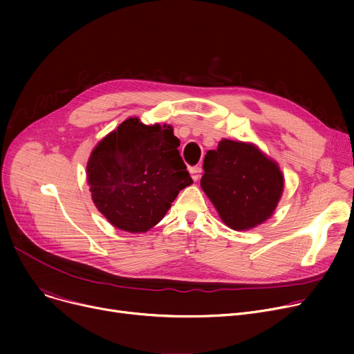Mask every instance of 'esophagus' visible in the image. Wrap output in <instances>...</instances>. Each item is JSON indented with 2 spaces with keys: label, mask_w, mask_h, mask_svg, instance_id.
I'll return each instance as SVG.
<instances>
[{
  "label": "esophagus",
  "mask_w": 354,
  "mask_h": 354,
  "mask_svg": "<svg viewBox=\"0 0 354 354\" xmlns=\"http://www.w3.org/2000/svg\"><path fill=\"white\" fill-rule=\"evenodd\" d=\"M201 174H202V167L201 166H195L191 169V175H192V179L194 180H198L201 178Z\"/></svg>",
  "instance_id": "1"
}]
</instances>
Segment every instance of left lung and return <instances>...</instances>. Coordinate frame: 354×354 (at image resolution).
I'll return each mask as SVG.
<instances>
[{
  "mask_svg": "<svg viewBox=\"0 0 354 354\" xmlns=\"http://www.w3.org/2000/svg\"><path fill=\"white\" fill-rule=\"evenodd\" d=\"M201 187L224 224L235 231L266 222L284 189L280 166L252 143L222 139L203 159Z\"/></svg>",
  "mask_w": 354,
  "mask_h": 354,
  "instance_id": "8db88e82",
  "label": "left lung"
}]
</instances>
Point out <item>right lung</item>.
<instances>
[{
    "instance_id": "add662e5",
    "label": "right lung",
    "mask_w": 354,
    "mask_h": 354,
    "mask_svg": "<svg viewBox=\"0 0 354 354\" xmlns=\"http://www.w3.org/2000/svg\"><path fill=\"white\" fill-rule=\"evenodd\" d=\"M179 143L171 124L147 126L129 118L93 149L87 162L91 199L115 228L149 231L194 182Z\"/></svg>"
}]
</instances>
